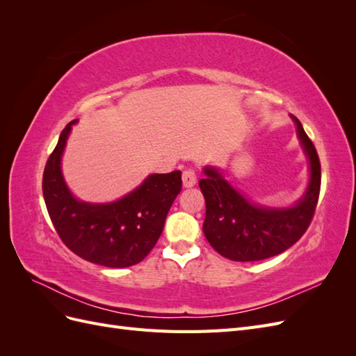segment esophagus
<instances>
[{"label": "esophagus", "instance_id": "34e87169", "mask_svg": "<svg viewBox=\"0 0 356 356\" xmlns=\"http://www.w3.org/2000/svg\"><path fill=\"white\" fill-rule=\"evenodd\" d=\"M196 181L197 175L195 169H186L182 172V184H184V187H193L196 184Z\"/></svg>", "mask_w": 356, "mask_h": 356}]
</instances>
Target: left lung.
<instances>
[{
    "label": "left lung",
    "instance_id": "1",
    "mask_svg": "<svg viewBox=\"0 0 356 356\" xmlns=\"http://www.w3.org/2000/svg\"><path fill=\"white\" fill-rule=\"evenodd\" d=\"M297 135L310 165L309 186L294 207L264 208L251 203L215 168H204L199 187L207 203L203 233L215 251L233 261H258L286 251L303 236L316 209L321 163L316 148L297 117Z\"/></svg>",
    "mask_w": 356,
    "mask_h": 356
}]
</instances>
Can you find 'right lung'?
Segmentation results:
<instances>
[{
  "mask_svg": "<svg viewBox=\"0 0 356 356\" xmlns=\"http://www.w3.org/2000/svg\"><path fill=\"white\" fill-rule=\"evenodd\" d=\"M72 120L63 129L42 174V196L62 242L93 264L122 268L143 261L159 241L166 215L181 191V170L153 174L111 203L77 200L65 184L60 157Z\"/></svg>",
  "mask_w": 356,
  "mask_h": 356,
  "instance_id": "add662e5",
  "label": "right lung"
}]
</instances>
